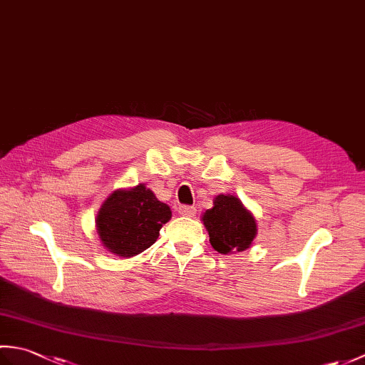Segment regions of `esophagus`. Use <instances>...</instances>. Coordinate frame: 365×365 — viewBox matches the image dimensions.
Returning a JSON list of instances; mask_svg holds the SVG:
<instances>
[{
  "mask_svg": "<svg viewBox=\"0 0 365 365\" xmlns=\"http://www.w3.org/2000/svg\"><path fill=\"white\" fill-rule=\"evenodd\" d=\"M178 213H180L182 216H190V218H192V216L196 215V208L190 207V205H180L178 207Z\"/></svg>",
  "mask_w": 365,
  "mask_h": 365,
  "instance_id": "1",
  "label": "esophagus"
}]
</instances>
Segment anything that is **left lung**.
I'll list each match as a JSON object with an SVG mask.
<instances>
[{"label": "left lung", "mask_w": 365, "mask_h": 365, "mask_svg": "<svg viewBox=\"0 0 365 365\" xmlns=\"http://www.w3.org/2000/svg\"><path fill=\"white\" fill-rule=\"evenodd\" d=\"M210 243L220 254L242 252L251 246L257 235V224L252 213L232 195H220L213 208L202 215Z\"/></svg>", "instance_id": "1"}]
</instances>
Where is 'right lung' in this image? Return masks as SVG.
Wrapping results in <instances>:
<instances>
[{"label":"right lung","mask_w":365,"mask_h":365,"mask_svg":"<svg viewBox=\"0 0 365 365\" xmlns=\"http://www.w3.org/2000/svg\"><path fill=\"white\" fill-rule=\"evenodd\" d=\"M173 212L160 202L144 185L118 190L100 207L96 226L102 245L119 257L133 255L150 247Z\"/></svg>","instance_id":"right-lung-1"}]
</instances>
